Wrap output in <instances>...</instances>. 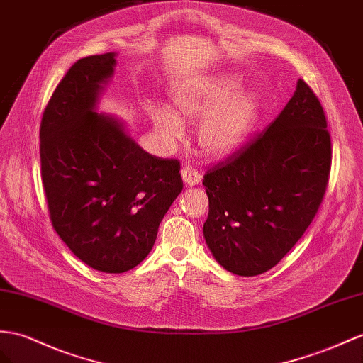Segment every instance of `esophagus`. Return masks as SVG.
<instances>
[{
	"instance_id": "obj_1",
	"label": "esophagus",
	"mask_w": 363,
	"mask_h": 363,
	"mask_svg": "<svg viewBox=\"0 0 363 363\" xmlns=\"http://www.w3.org/2000/svg\"><path fill=\"white\" fill-rule=\"evenodd\" d=\"M181 174H182V181L187 185H196L202 179L201 173H198V170H194L193 167H182Z\"/></svg>"
}]
</instances>
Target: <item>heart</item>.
I'll use <instances>...</instances> for the list:
<instances>
[{
  "label": "heart",
  "instance_id": "b5f03b06",
  "mask_svg": "<svg viewBox=\"0 0 363 363\" xmlns=\"http://www.w3.org/2000/svg\"><path fill=\"white\" fill-rule=\"evenodd\" d=\"M238 90V79L224 78L201 82L176 93L174 104L184 118H203L198 130V144L208 156L224 157L233 153L256 123V99L248 93L236 96ZM152 119L165 141L174 143L182 136V123L174 111L155 107Z\"/></svg>",
  "mask_w": 363,
  "mask_h": 363
}]
</instances>
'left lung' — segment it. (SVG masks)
I'll list each match as a JSON object with an SVG mask.
<instances>
[{
	"instance_id": "obj_1",
	"label": "left lung",
	"mask_w": 363,
	"mask_h": 363,
	"mask_svg": "<svg viewBox=\"0 0 363 363\" xmlns=\"http://www.w3.org/2000/svg\"><path fill=\"white\" fill-rule=\"evenodd\" d=\"M331 170V136L319 98L303 79L273 123L203 174V238L239 276L273 268L318 213Z\"/></svg>"
}]
</instances>
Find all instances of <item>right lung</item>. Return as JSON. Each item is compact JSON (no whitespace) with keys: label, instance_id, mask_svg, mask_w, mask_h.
Masks as SVG:
<instances>
[{"label":"right lung","instance_id":"1","mask_svg":"<svg viewBox=\"0 0 363 363\" xmlns=\"http://www.w3.org/2000/svg\"><path fill=\"white\" fill-rule=\"evenodd\" d=\"M115 62V53L78 60L40 124L52 225L73 255L102 273H124L144 261L182 191L178 160L144 152L116 121L95 111Z\"/></svg>","mask_w":363,"mask_h":363}]
</instances>
